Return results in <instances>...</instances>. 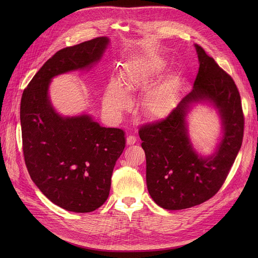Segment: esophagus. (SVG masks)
Returning a JSON list of instances; mask_svg holds the SVG:
<instances>
[{"label":"esophagus","instance_id":"1","mask_svg":"<svg viewBox=\"0 0 258 258\" xmlns=\"http://www.w3.org/2000/svg\"><path fill=\"white\" fill-rule=\"evenodd\" d=\"M136 141H137V138L135 137V136H127V138H126V144L127 145H132V144H135L136 143Z\"/></svg>","mask_w":258,"mask_h":258}]
</instances>
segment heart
<instances>
[{
	"instance_id": "obj_1",
	"label": "heart",
	"mask_w": 258,
	"mask_h": 258,
	"mask_svg": "<svg viewBox=\"0 0 258 258\" xmlns=\"http://www.w3.org/2000/svg\"><path fill=\"white\" fill-rule=\"evenodd\" d=\"M167 67V60L156 53H145L127 60L123 67L122 84L118 78L108 81L104 95L106 107L114 113H119L130 104L127 91L148 89L142 101L143 113L155 119L167 116L177 101L173 81L166 79L153 85L163 76Z\"/></svg>"
}]
</instances>
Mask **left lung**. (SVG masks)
Masks as SVG:
<instances>
[{"label": "left lung", "instance_id": "1", "mask_svg": "<svg viewBox=\"0 0 258 258\" xmlns=\"http://www.w3.org/2000/svg\"><path fill=\"white\" fill-rule=\"evenodd\" d=\"M192 91L160 122L139 130L146 157V185L156 204L167 210L190 208L212 198L224 184L240 150L243 115L233 79L201 46ZM196 103L218 111L222 137L210 156H202L188 137L185 118Z\"/></svg>", "mask_w": 258, "mask_h": 258}]
</instances>
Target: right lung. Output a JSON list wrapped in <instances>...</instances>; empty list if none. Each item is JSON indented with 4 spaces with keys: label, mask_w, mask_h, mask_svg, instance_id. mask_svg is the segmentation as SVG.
Listing matches in <instances>:
<instances>
[{
    "label": "right lung",
    "mask_w": 258,
    "mask_h": 258,
    "mask_svg": "<svg viewBox=\"0 0 258 258\" xmlns=\"http://www.w3.org/2000/svg\"><path fill=\"white\" fill-rule=\"evenodd\" d=\"M110 45L106 36L63 48L49 58L24 90L21 126L25 163L34 184L53 204L85 213L107 200L124 132L103 127L89 114L61 116L53 107L52 79L90 70Z\"/></svg>",
    "instance_id": "obj_1"
}]
</instances>
